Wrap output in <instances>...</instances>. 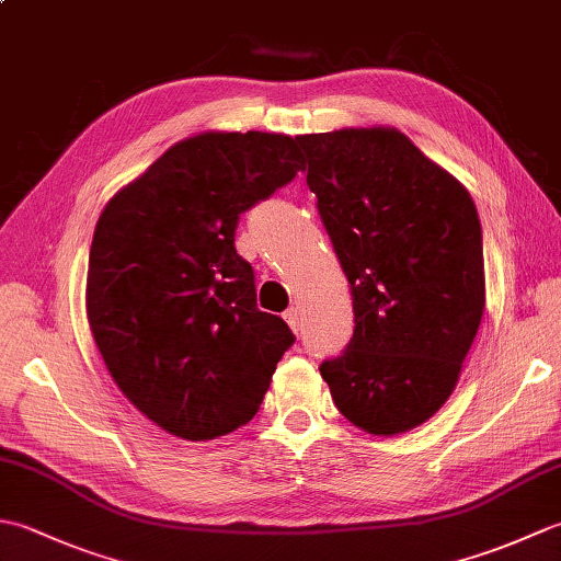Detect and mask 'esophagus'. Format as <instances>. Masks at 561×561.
<instances>
[{"label":"esophagus","instance_id":"obj_1","mask_svg":"<svg viewBox=\"0 0 561 561\" xmlns=\"http://www.w3.org/2000/svg\"><path fill=\"white\" fill-rule=\"evenodd\" d=\"M284 320H287V325H289L294 332H299V330H301V308H299V306L287 308V311H284Z\"/></svg>","mask_w":561,"mask_h":561}]
</instances>
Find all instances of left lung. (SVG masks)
Here are the masks:
<instances>
[{
  "mask_svg": "<svg viewBox=\"0 0 561 561\" xmlns=\"http://www.w3.org/2000/svg\"><path fill=\"white\" fill-rule=\"evenodd\" d=\"M296 139L354 306L347 350L320 376L354 426L404 434L444 408L482 323L478 207L396 127Z\"/></svg>",
  "mask_w": 561,
  "mask_h": 561,
  "instance_id": "left-lung-1",
  "label": "left lung"
}]
</instances>
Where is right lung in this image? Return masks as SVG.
Masks as SVG:
<instances>
[{
  "mask_svg": "<svg viewBox=\"0 0 561 561\" xmlns=\"http://www.w3.org/2000/svg\"><path fill=\"white\" fill-rule=\"evenodd\" d=\"M304 171L296 139L199 133L165 149L103 207L93 231L87 316L123 396L163 432L209 440L260 410L294 344L257 311L238 217Z\"/></svg>",
  "mask_w": 561,
  "mask_h": 561,
  "instance_id": "add662e5",
  "label": "right lung"
}]
</instances>
